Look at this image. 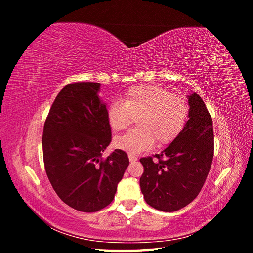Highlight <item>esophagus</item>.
Here are the masks:
<instances>
[{
    "label": "esophagus",
    "instance_id": "1",
    "mask_svg": "<svg viewBox=\"0 0 253 253\" xmlns=\"http://www.w3.org/2000/svg\"><path fill=\"white\" fill-rule=\"evenodd\" d=\"M128 159H129V162L131 163H135V162H137V158L135 155H132V154H128Z\"/></svg>",
    "mask_w": 253,
    "mask_h": 253
}]
</instances>
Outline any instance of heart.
Wrapping results in <instances>:
<instances>
[{
  "label": "heart",
  "instance_id": "obj_1",
  "mask_svg": "<svg viewBox=\"0 0 253 253\" xmlns=\"http://www.w3.org/2000/svg\"><path fill=\"white\" fill-rule=\"evenodd\" d=\"M189 108L185 99L157 85L128 88L122 101H113L106 111L110 127L115 132L126 128L137 118L138 128L114 139V145L129 154L172 143L186 126Z\"/></svg>",
  "mask_w": 253,
  "mask_h": 253
}]
</instances>
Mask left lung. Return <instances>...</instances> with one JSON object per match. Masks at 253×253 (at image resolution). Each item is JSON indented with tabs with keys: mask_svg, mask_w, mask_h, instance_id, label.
I'll return each instance as SVG.
<instances>
[{
	"mask_svg": "<svg viewBox=\"0 0 253 253\" xmlns=\"http://www.w3.org/2000/svg\"><path fill=\"white\" fill-rule=\"evenodd\" d=\"M189 120L172 143L152 157L140 158L143 173L140 189L153 208L174 212L201 192L210 171L214 153L212 118L196 93L188 96Z\"/></svg>",
	"mask_w": 253,
	"mask_h": 253,
	"instance_id": "8db88e82",
	"label": "left lung"
}]
</instances>
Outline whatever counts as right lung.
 <instances>
[{"instance_id":"1","label":"right lung","mask_w":253,"mask_h":253,"mask_svg":"<svg viewBox=\"0 0 253 253\" xmlns=\"http://www.w3.org/2000/svg\"><path fill=\"white\" fill-rule=\"evenodd\" d=\"M100 83L76 82L61 89L45 120L42 147L45 171L66 205L96 212L110 205L128 166L122 150L102 159L112 140Z\"/></svg>"}]
</instances>
